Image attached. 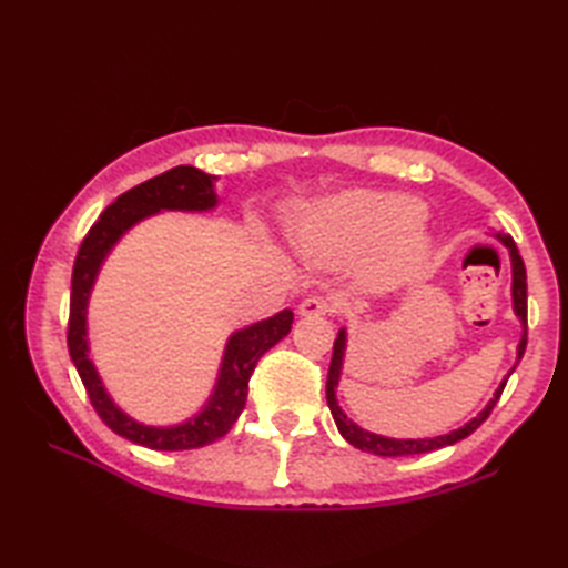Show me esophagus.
Masks as SVG:
<instances>
[{
	"mask_svg": "<svg viewBox=\"0 0 568 568\" xmlns=\"http://www.w3.org/2000/svg\"><path fill=\"white\" fill-rule=\"evenodd\" d=\"M297 312L303 317H324V315H332L334 312V303L329 297H320V295H312L305 297L303 303H300Z\"/></svg>",
	"mask_w": 568,
	"mask_h": 568,
	"instance_id": "1",
	"label": "esophagus"
}]
</instances>
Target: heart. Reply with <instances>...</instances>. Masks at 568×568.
Returning a JSON list of instances; mask_svg holds the SVG:
<instances>
[{"mask_svg": "<svg viewBox=\"0 0 568 568\" xmlns=\"http://www.w3.org/2000/svg\"><path fill=\"white\" fill-rule=\"evenodd\" d=\"M419 202L393 192L352 190L320 202L295 226V244L310 258L352 263L368 258L366 277L395 287L425 268L429 236L417 224Z\"/></svg>", "mask_w": 568, "mask_h": 568, "instance_id": "1", "label": "heart"}]
</instances>
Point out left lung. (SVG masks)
<instances>
[{"instance_id":"left-lung-1","label":"left lung","mask_w":568,"mask_h":568,"mask_svg":"<svg viewBox=\"0 0 568 568\" xmlns=\"http://www.w3.org/2000/svg\"><path fill=\"white\" fill-rule=\"evenodd\" d=\"M496 236L500 244L508 248L510 253V268H513V310L517 320L523 324V336H520V344H517V361L515 366L520 364V358L525 354V346H527V271H525V263L520 251H517L513 236L496 232ZM344 354H346V329H339V336L334 339V354H332V364H329V376H327V405L332 409V417L336 422V429H339L342 437L354 444L356 449L361 452H368V454H376V456H413V454H427V452H437L442 446H452L456 442L466 439L470 432H476L484 422L488 419L490 409L496 407L498 397L505 388V383H508L510 373L515 371V366L510 368L508 376L503 378V383L498 385V390L493 393L490 403L480 409V413L468 419L464 427L452 429L449 434H439V437H425V439H393V437H383V434L376 432H368L364 427H358L354 419H348L344 409L336 403V388H339V378H342V368H344Z\"/></svg>"}]
</instances>
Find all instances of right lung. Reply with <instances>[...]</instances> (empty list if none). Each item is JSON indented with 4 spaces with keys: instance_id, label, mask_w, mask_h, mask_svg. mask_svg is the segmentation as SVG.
I'll list each match as a JSON object with an SVG mask.
<instances>
[{
    "instance_id": "add662e5",
    "label": "right lung",
    "mask_w": 568,
    "mask_h": 568,
    "mask_svg": "<svg viewBox=\"0 0 568 568\" xmlns=\"http://www.w3.org/2000/svg\"><path fill=\"white\" fill-rule=\"evenodd\" d=\"M216 175L202 173L200 168L178 165L155 175L146 183L131 187L116 202L106 207L100 220L92 224L88 236L82 239L75 265H72L70 287V320H68V352L75 364L84 390L90 395L92 407L112 432L134 444L149 446L155 452H185L207 446L232 429L241 409L246 405L248 381L256 368L258 358L287 336L293 327V310H283L277 315L253 322L248 327L229 336L224 358L216 376L214 390L197 415L180 422L173 427H151L129 417L122 407L114 405L112 395L106 393L90 358L88 339V303L92 285L98 281L104 258L116 246L131 226L149 220L159 212H210L220 200L214 192Z\"/></svg>"
}]
</instances>
